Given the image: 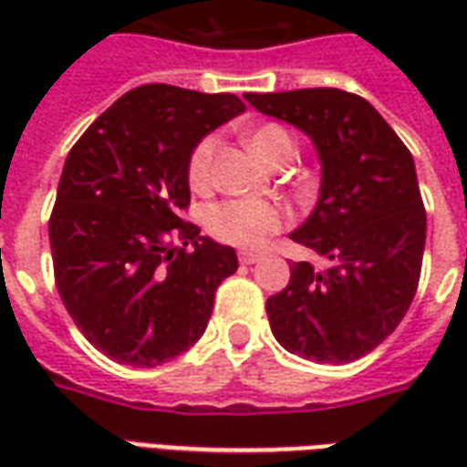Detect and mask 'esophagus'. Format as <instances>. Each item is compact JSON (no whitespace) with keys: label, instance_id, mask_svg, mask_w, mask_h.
<instances>
[{"label":"esophagus","instance_id":"1","mask_svg":"<svg viewBox=\"0 0 467 467\" xmlns=\"http://www.w3.org/2000/svg\"><path fill=\"white\" fill-rule=\"evenodd\" d=\"M237 257H240V263H243V265H254L257 260H260V257H263V254H260V253H247V250H243V253L237 254Z\"/></svg>","mask_w":467,"mask_h":467}]
</instances>
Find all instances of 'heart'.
<instances>
[{"label":"heart","instance_id":"heart-1","mask_svg":"<svg viewBox=\"0 0 467 467\" xmlns=\"http://www.w3.org/2000/svg\"><path fill=\"white\" fill-rule=\"evenodd\" d=\"M214 147H217L214 137H202L187 157V184L194 192H204L213 182ZM250 147L267 164L290 160L295 152L293 137L285 132L280 124H260L257 130H253ZM285 224H287V213L270 200L234 197V200L210 204L204 213V227L210 237H214L217 243L244 247V250L263 247Z\"/></svg>","mask_w":467,"mask_h":467}]
</instances>
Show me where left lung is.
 <instances>
[{
    "instance_id": "left-lung-1",
    "label": "left lung",
    "mask_w": 467,
    "mask_h": 467,
    "mask_svg": "<svg viewBox=\"0 0 467 467\" xmlns=\"http://www.w3.org/2000/svg\"><path fill=\"white\" fill-rule=\"evenodd\" d=\"M244 99L300 127L323 160V187L297 244L327 260L290 265L267 320L285 350L315 362H352L400 325L420 283L425 207L410 150L378 109L335 87Z\"/></svg>"
}]
</instances>
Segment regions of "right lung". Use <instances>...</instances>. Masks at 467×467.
I'll list each match as a JSON object with an SVG mask.
<instances>
[{
  "mask_svg": "<svg viewBox=\"0 0 467 467\" xmlns=\"http://www.w3.org/2000/svg\"><path fill=\"white\" fill-rule=\"evenodd\" d=\"M243 109L230 92L134 87L67 154L49 214L55 285L109 360L154 368L202 337L237 254L182 217L187 157Z\"/></svg>",
  "mask_w": 467,
  "mask_h": 467,
  "instance_id": "1",
  "label": "right lung"
}]
</instances>
